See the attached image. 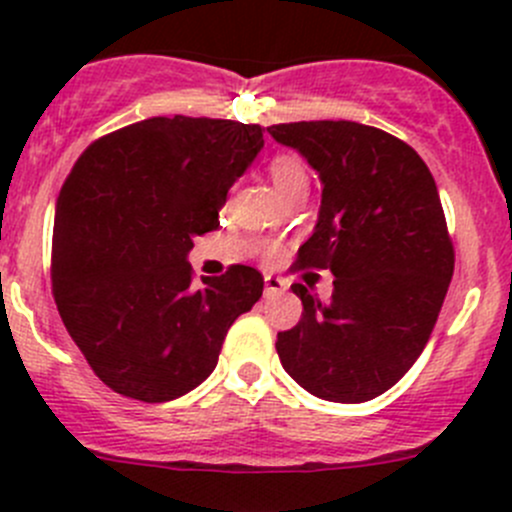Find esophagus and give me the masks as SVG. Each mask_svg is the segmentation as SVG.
Wrapping results in <instances>:
<instances>
[{"label": "esophagus", "instance_id": "1", "mask_svg": "<svg viewBox=\"0 0 512 512\" xmlns=\"http://www.w3.org/2000/svg\"><path fill=\"white\" fill-rule=\"evenodd\" d=\"M287 289V282L277 275H265V297H277Z\"/></svg>", "mask_w": 512, "mask_h": 512}]
</instances>
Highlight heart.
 Instances as JSON below:
<instances>
[{
	"label": "heart",
	"instance_id": "b5f03b06",
	"mask_svg": "<svg viewBox=\"0 0 512 512\" xmlns=\"http://www.w3.org/2000/svg\"><path fill=\"white\" fill-rule=\"evenodd\" d=\"M270 175L282 195H287L289 190L302 188V185L309 183L307 163H304L297 153H277V156H272ZM255 250L262 252V255H275V247L267 245V242H257Z\"/></svg>",
	"mask_w": 512,
	"mask_h": 512
}]
</instances>
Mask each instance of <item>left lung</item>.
Segmentation results:
<instances>
[{"label": "left lung", "instance_id": "8db88e82", "mask_svg": "<svg viewBox=\"0 0 512 512\" xmlns=\"http://www.w3.org/2000/svg\"><path fill=\"white\" fill-rule=\"evenodd\" d=\"M322 178V208L294 270H329L319 302L304 285L297 327L277 334L282 366L309 394L361 404L389 391L421 356L456 265L436 180L381 128L299 121L267 128Z\"/></svg>", "mask_w": 512, "mask_h": 512}]
</instances>
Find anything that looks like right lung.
I'll return each instance as SVG.
<instances>
[{"label":"right lung","instance_id":"1","mask_svg":"<svg viewBox=\"0 0 512 512\" xmlns=\"http://www.w3.org/2000/svg\"><path fill=\"white\" fill-rule=\"evenodd\" d=\"M262 146L257 123L156 116L98 138L71 168L56 200L51 289L66 332L116 394L160 404L193 391L262 297L255 267L198 285L188 265Z\"/></svg>","mask_w":512,"mask_h":512}]
</instances>
